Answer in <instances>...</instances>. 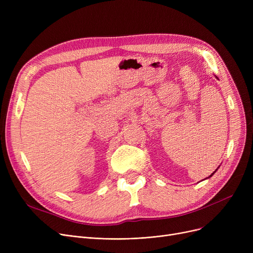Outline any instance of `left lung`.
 <instances>
[{
  "instance_id": "left-lung-1",
  "label": "left lung",
  "mask_w": 253,
  "mask_h": 253,
  "mask_svg": "<svg viewBox=\"0 0 253 253\" xmlns=\"http://www.w3.org/2000/svg\"><path fill=\"white\" fill-rule=\"evenodd\" d=\"M216 170H217V169H216ZM216 170H215V171H214V172H213V173H212V174H211V175H210V176H209V177H211V176H212V175H213V174H214V173H215V172H216Z\"/></svg>"
}]
</instances>
